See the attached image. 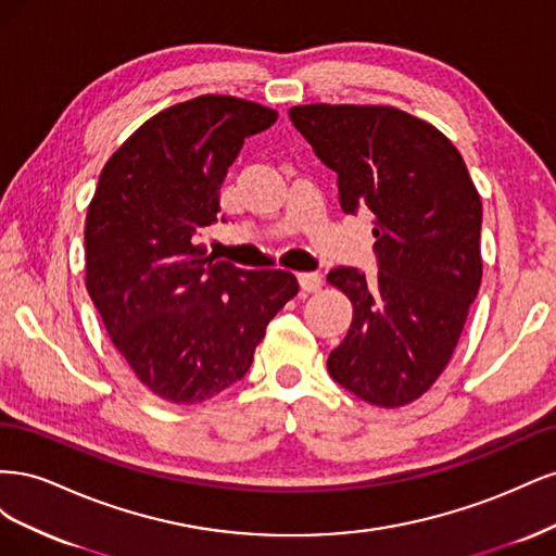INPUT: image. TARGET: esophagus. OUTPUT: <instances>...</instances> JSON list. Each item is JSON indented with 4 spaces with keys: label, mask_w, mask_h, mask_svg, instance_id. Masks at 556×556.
Masks as SVG:
<instances>
[{
    "label": "esophagus",
    "mask_w": 556,
    "mask_h": 556,
    "mask_svg": "<svg viewBox=\"0 0 556 556\" xmlns=\"http://www.w3.org/2000/svg\"><path fill=\"white\" fill-rule=\"evenodd\" d=\"M296 280H299L301 290H304V292H317L319 288H323V276L315 274V271H308V274H296Z\"/></svg>",
    "instance_id": "1"
}]
</instances>
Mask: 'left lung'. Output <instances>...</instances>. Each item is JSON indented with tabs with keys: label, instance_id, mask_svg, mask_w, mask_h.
Wrapping results in <instances>:
<instances>
[{
	"label": "left lung",
	"instance_id": "left-lung-1",
	"mask_svg": "<svg viewBox=\"0 0 556 556\" xmlns=\"http://www.w3.org/2000/svg\"><path fill=\"white\" fill-rule=\"evenodd\" d=\"M290 121L339 178L343 213L368 208L376 225V278L327 276L352 301L329 376L374 406H406L443 374L478 296L480 194L459 150L399 109L311 104Z\"/></svg>",
	"mask_w": 556,
	"mask_h": 556
}]
</instances>
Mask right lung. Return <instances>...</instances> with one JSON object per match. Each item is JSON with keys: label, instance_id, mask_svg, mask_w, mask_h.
Here are the masks:
<instances>
[{"label": "right lung", "instance_id": "add662e5", "mask_svg": "<svg viewBox=\"0 0 556 556\" xmlns=\"http://www.w3.org/2000/svg\"><path fill=\"white\" fill-rule=\"evenodd\" d=\"M278 113L204 94L150 117L115 150L86 217V285L123 359L150 392L199 403L239 382L266 325L299 292L290 271L206 257L197 237L248 137Z\"/></svg>", "mask_w": 556, "mask_h": 556}]
</instances>
